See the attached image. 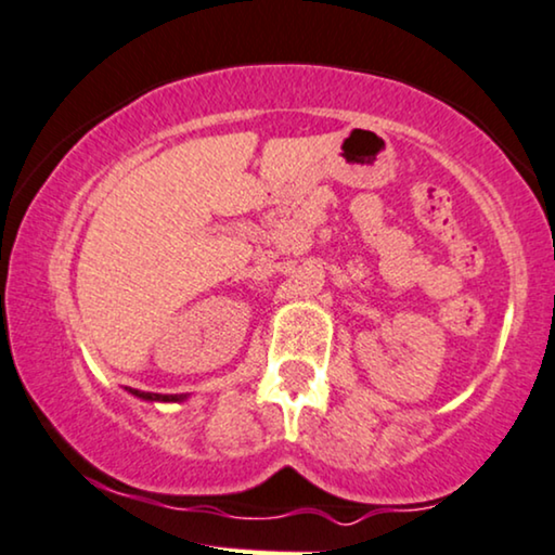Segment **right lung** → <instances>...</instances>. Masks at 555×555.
<instances>
[{
    "instance_id": "1",
    "label": "right lung",
    "mask_w": 555,
    "mask_h": 555,
    "mask_svg": "<svg viewBox=\"0 0 555 555\" xmlns=\"http://www.w3.org/2000/svg\"><path fill=\"white\" fill-rule=\"evenodd\" d=\"M132 397L145 399V402H184L186 395H151V391H138V389H128Z\"/></svg>"
}]
</instances>
